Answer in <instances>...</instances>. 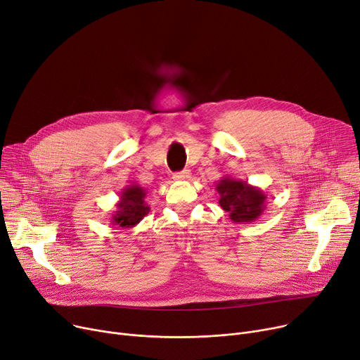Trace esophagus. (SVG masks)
I'll return each instance as SVG.
<instances>
[{"label": "esophagus", "instance_id": "obj_1", "mask_svg": "<svg viewBox=\"0 0 360 360\" xmlns=\"http://www.w3.org/2000/svg\"><path fill=\"white\" fill-rule=\"evenodd\" d=\"M190 177H192V174H190L188 170H183V172L176 173V174L173 176V179L177 180V181H186V180H188Z\"/></svg>", "mask_w": 360, "mask_h": 360}]
</instances>
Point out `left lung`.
Returning a JSON list of instances; mask_svg holds the SVG:
<instances>
[{"label":"left lung","mask_w":360,"mask_h":360,"mask_svg":"<svg viewBox=\"0 0 360 360\" xmlns=\"http://www.w3.org/2000/svg\"><path fill=\"white\" fill-rule=\"evenodd\" d=\"M217 192L219 193V206L236 224L255 222L266 207V195L262 188L229 176L219 180Z\"/></svg>","instance_id":"8db88e82"}]
</instances>
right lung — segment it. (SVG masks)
Listing matches in <instances>:
<instances>
[{
  "mask_svg": "<svg viewBox=\"0 0 360 360\" xmlns=\"http://www.w3.org/2000/svg\"><path fill=\"white\" fill-rule=\"evenodd\" d=\"M146 190L139 184L126 186L116 203V210L113 212L110 222L115 228H134L139 224L145 215L150 212V206L145 202Z\"/></svg>",
  "mask_w": 360,
  "mask_h": 360,
  "instance_id": "obj_1",
  "label": "right lung"
}]
</instances>
